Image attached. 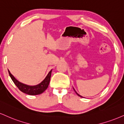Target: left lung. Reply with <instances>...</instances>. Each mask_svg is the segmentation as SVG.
I'll return each mask as SVG.
<instances>
[{
  "label": "left lung",
  "mask_w": 124,
  "mask_h": 124,
  "mask_svg": "<svg viewBox=\"0 0 124 124\" xmlns=\"http://www.w3.org/2000/svg\"><path fill=\"white\" fill-rule=\"evenodd\" d=\"M73 89H74V88H73ZM74 91H75V92H76V93H77V95H78V96H80V97H81V98H82V97H83V96H80V95H79V94H78V93H77V92H76V91H75V89H74Z\"/></svg>",
  "instance_id": "obj_1"
}]
</instances>
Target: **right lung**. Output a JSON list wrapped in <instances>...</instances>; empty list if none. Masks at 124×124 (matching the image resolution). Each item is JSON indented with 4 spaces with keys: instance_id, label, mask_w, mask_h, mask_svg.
<instances>
[{
    "instance_id": "1",
    "label": "right lung",
    "mask_w": 124,
    "mask_h": 124,
    "mask_svg": "<svg viewBox=\"0 0 124 124\" xmlns=\"http://www.w3.org/2000/svg\"><path fill=\"white\" fill-rule=\"evenodd\" d=\"M8 71L11 80H13V82H14L15 85L18 88L19 90L21 92H23V93H26V94L30 95H39L42 93L43 92L45 91L46 89L48 88L49 83H50V78L52 72L51 70H50V72L48 73V74H47V76H46L45 79H44L41 83H40V84H39L38 85H36L31 86L20 83V82L18 81L17 79L12 75L9 70Z\"/></svg>"
}]
</instances>
